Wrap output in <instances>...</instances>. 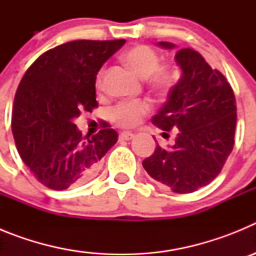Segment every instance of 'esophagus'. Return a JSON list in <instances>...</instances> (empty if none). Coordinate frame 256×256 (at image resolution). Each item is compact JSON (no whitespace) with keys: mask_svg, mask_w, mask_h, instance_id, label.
Returning a JSON list of instances; mask_svg holds the SVG:
<instances>
[{"mask_svg":"<svg viewBox=\"0 0 256 256\" xmlns=\"http://www.w3.org/2000/svg\"><path fill=\"white\" fill-rule=\"evenodd\" d=\"M133 137H134V133L132 132H122L120 134H119V140H126V141H130V140H132Z\"/></svg>","mask_w":256,"mask_h":256,"instance_id":"34e87169","label":"esophagus"}]
</instances>
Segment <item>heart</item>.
Listing matches in <instances>:
<instances>
[{"mask_svg":"<svg viewBox=\"0 0 256 256\" xmlns=\"http://www.w3.org/2000/svg\"><path fill=\"white\" fill-rule=\"evenodd\" d=\"M123 60L136 74L141 78H148V83L155 91L164 92L172 87L174 82L173 73L166 66L159 65L158 52L148 44H137L123 55ZM104 70L96 76V88L102 87ZM150 112L148 101H126L118 104L112 108L110 116L115 124L120 126H134L142 118Z\"/></svg>","mask_w":256,"mask_h":256,"instance_id":"obj_1","label":"heart"}]
</instances>
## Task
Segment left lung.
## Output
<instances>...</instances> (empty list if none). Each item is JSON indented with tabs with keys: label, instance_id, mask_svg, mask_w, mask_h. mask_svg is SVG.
<instances>
[{
	"label": "left lung",
	"instance_id": "left-lung-1",
	"mask_svg": "<svg viewBox=\"0 0 256 256\" xmlns=\"http://www.w3.org/2000/svg\"><path fill=\"white\" fill-rule=\"evenodd\" d=\"M158 44L176 47L170 42ZM176 62L182 76L151 120L165 134L178 130L176 144L169 148L158 144L142 165L150 177L173 192L190 194L220 173L234 148L236 98L226 76L195 50H180Z\"/></svg>",
	"mask_w": 256,
	"mask_h": 256
}]
</instances>
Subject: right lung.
<instances>
[{"label": "right lung", "instance_id": "right-lung-1", "mask_svg": "<svg viewBox=\"0 0 256 256\" xmlns=\"http://www.w3.org/2000/svg\"><path fill=\"white\" fill-rule=\"evenodd\" d=\"M126 44L72 40L40 56L18 87L11 128L22 162L42 184L62 191L91 180L116 144L106 122L97 134L82 137L73 120L97 108L96 76Z\"/></svg>", "mask_w": 256, "mask_h": 256}]
</instances>
